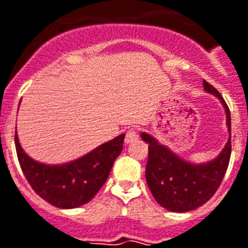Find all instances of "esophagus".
<instances>
[{"mask_svg":"<svg viewBox=\"0 0 248 248\" xmlns=\"http://www.w3.org/2000/svg\"><path fill=\"white\" fill-rule=\"evenodd\" d=\"M138 138H139V135H138V132L135 131V130H128V131L126 132V137H124V143H126V144H130L132 141L138 140Z\"/></svg>","mask_w":248,"mask_h":248,"instance_id":"esophagus-1","label":"esophagus"}]
</instances>
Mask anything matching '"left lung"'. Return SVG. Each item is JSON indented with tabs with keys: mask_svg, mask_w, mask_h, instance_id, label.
<instances>
[{
	"mask_svg": "<svg viewBox=\"0 0 248 248\" xmlns=\"http://www.w3.org/2000/svg\"><path fill=\"white\" fill-rule=\"evenodd\" d=\"M204 91L220 100L226 114L229 139L216 158L203 164H192L175 155L171 149L141 132L140 138L148 144V161L145 179L149 190L161 207L171 212H188L211 199L221 185L232 154V122L229 108L218 91L203 80Z\"/></svg>",
	"mask_w": 248,
	"mask_h": 248,
	"instance_id": "1",
	"label": "left lung"
}]
</instances>
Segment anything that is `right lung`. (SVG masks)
I'll use <instances>...</instances> for the list:
<instances>
[{
  "label": "right lung",
  "mask_w": 248,
  "mask_h": 248,
  "mask_svg": "<svg viewBox=\"0 0 248 248\" xmlns=\"http://www.w3.org/2000/svg\"><path fill=\"white\" fill-rule=\"evenodd\" d=\"M124 139L121 134L77 160L49 165L24 152L15 130V148L24 177L37 195L62 209L80 207L99 192L124 148Z\"/></svg>",
  "instance_id": "add662e5"
}]
</instances>
